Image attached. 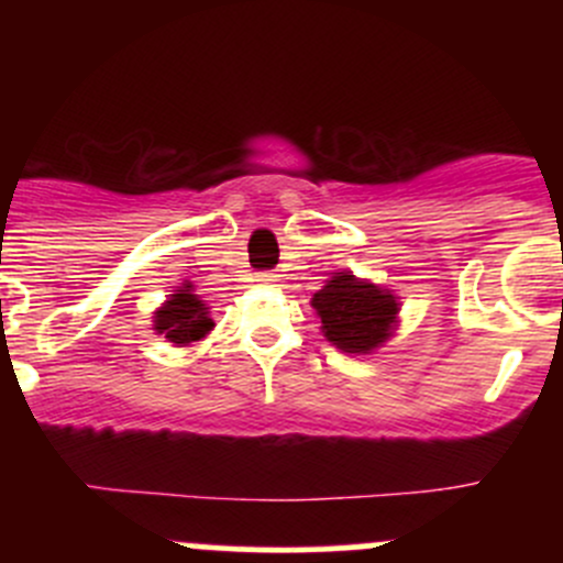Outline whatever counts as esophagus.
Masks as SVG:
<instances>
[{
	"mask_svg": "<svg viewBox=\"0 0 563 563\" xmlns=\"http://www.w3.org/2000/svg\"><path fill=\"white\" fill-rule=\"evenodd\" d=\"M255 280L264 283V286H269V283L277 280V275H275V272H258V275H255Z\"/></svg>",
	"mask_w": 563,
	"mask_h": 563,
	"instance_id": "obj_1",
	"label": "esophagus"
}]
</instances>
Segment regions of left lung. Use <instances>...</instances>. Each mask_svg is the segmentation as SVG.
Returning <instances> with one entry per match:
<instances>
[{"mask_svg":"<svg viewBox=\"0 0 563 563\" xmlns=\"http://www.w3.org/2000/svg\"><path fill=\"white\" fill-rule=\"evenodd\" d=\"M313 308L323 323L329 343L349 354H367L389 338L397 302L389 291L349 272H338L313 297Z\"/></svg>","mask_w":563,"mask_h":563,"instance_id":"left-lung-1","label":"left lung"}]
</instances>
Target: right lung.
I'll return each mask as SVG.
<instances>
[{
    "mask_svg": "<svg viewBox=\"0 0 563 563\" xmlns=\"http://www.w3.org/2000/svg\"><path fill=\"white\" fill-rule=\"evenodd\" d=\"M190 291V286H181L179 294H172V299L155 313V329L161 334H166L176 345L201 340L214 327L212 318H209V310Z\"/></svg>",
    "mask_w": 563,
    "mask_h": 563,
    "instance_id": "add662e5",
    "label": "right lung"
}]
</instances>
